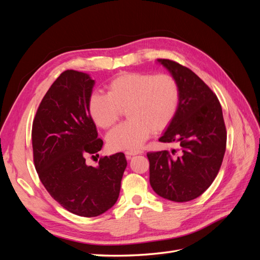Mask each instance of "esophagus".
<instances>
[{
  "label": "esophagus",
  "instance_id": "obj_1",
  "mask_svg": "<svg viewBox=\"0 0 260 260\" xmlns=\"http://www.w3.org/2000/svg\"><path fill=\"white\" fill-rule=\"evenodd\" d=\"M142 153H143L142 151H128V152H125V157H127L128 159H130L132 156L140 155V154H142Z\"/></svg>",
  "mask_w": 260,
  "mask_h": 260
}]
</instances>
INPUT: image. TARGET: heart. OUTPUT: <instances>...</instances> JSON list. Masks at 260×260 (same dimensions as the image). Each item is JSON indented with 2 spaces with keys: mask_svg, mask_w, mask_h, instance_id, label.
Segmentation results:
<instances>
[{
  "mask_svg": "<svg viewBox=\"0 0 260 260\" xmlns=\"http://www.w3.org/2000/svg\"><path fill=\"white\" fill-rule=\"evenodd\" d=\"M107 94L93 92L88 113L102 129L111 128L127 109L129 119L107 136L113 151H135L144 144L152 131L158 133L174 120L180 104V86L168 74L122 73L108 82Z\"/></svg>",
  "mask_w": 260,
  "mask_h": 260,
  "instance_id": "obj_1",
  "label": "heart"
}]
</instances>
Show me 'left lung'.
Instances as JSON below:
<instances>
[{"label":"left lung","mask_w":260,"mask_h":260,"mask_svg":"<svg viewBox=\"0 0 260 260\" xmlns=\"http://www.w3.org/2000/svg\"><path fill=\"white\" fill-rule=\"evenodd\" d=\"M180 86V104L176 117L159 138L176 143L178 157L167 151L147 153L149 183L160 198L188 202L205 192L218 175L225 152L226 131L222 109L209 86L178 62L157 59Z\"/></svg>","instance_id":"obj_1"}]
</instances>
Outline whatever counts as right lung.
<instances>
[{
  "label": "right lung",
  "mask_w": 260,
  "mask_h": 260,
  "mask_svg": "<svg viewBox=\"0 0 260 260\" xmlns=\"http://www.w3.org/2000/svg\"><path fill=\"white\" fill-rule=\"evenodd\" d=\"M94 84L90 75L66 70L46 92L32 123L39 178L55 201L81 217L100 216L115 205L127 167L123 153L102 157L96 167L85 164L86 154L103 146L86 107Z\"/></svg>",
  "instance_id": "right-lung-1"
}]
</instances>
